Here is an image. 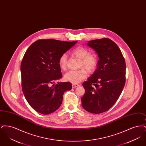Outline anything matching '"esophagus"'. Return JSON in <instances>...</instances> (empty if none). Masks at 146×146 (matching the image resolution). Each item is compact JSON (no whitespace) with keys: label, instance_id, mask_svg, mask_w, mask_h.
<instances>
[{"label":"esophagus","instance_id":"1","mask_svg":"<svg viewBox=\"0 0 146 146\" xmlns=\"http://www.w3.org/2000/svg\"><path fill=\"white\" fill-rule=\"evenodd\" d=\"M79 86V84H72V88H76Z\"/></svg>","mask_w":146,"mask_h":146}]
</instances>
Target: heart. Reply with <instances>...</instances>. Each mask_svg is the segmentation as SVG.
Segmentation results:
<instances>
[{"label": "heart", "instance_id": "heart-1", "mask_svg": "<svg viewBox=\"0 0 146 146\" xmlns=\"http://www.w3.org/2000/svg\"><path fill=\"white\" fill-rule=\"evenodd\" d=\"M73 55L80 60V67L83 68L77 70H70L64 75V79L73 84L79 83L87 76V70L89 73L94 72L97 68L98 59L96 54L89 53V50L82 46L74 49ZM59 63L62 69H65L67 64V56L64 54L60 58ZM87 70L86 71V70Z\"/></svg>", "mask_w": 146, "mask_h": 146}]
</instances>
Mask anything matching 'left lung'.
I'll list each match as a JSON object with an SVG mask.
<instances>
[{"label":"left lung","instance_id":"left-lung-1","mask_svg":"<svg viewBox=\"0 0 146 146\" xmlns=\"http://www.w3.org/2000/svg\"><path fill=\"white\" fill-rule=\"evenodd\" d=\"M99 57L97 69L83 83L84 109L94 114L109 110L118 100L125 83L126 64L118 45L108 38L89 41Z\"/></svg>","mask_w":146,"mask_h":146}]
</instances>
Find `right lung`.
<instances>
[{
    "instance_id": "right-lung-1",
    "label": "right lung",
    "mask_w": 146,
    "mask_h": 146,
    "mask_svg": "<svg viewBox=\"0 0 146 146\" xmlns=\"http://www.w3.org/2000/svg\"><path fill=\"white\" fill-rule=\"evenodd\" d=\"M77 41L40 39L27 49L21 64L22 88L28 104L35 111L47 115L62 104L64 92L72 89L70 82H54L62 78L60 58Z\"/></svg>"
}]
</instances>
